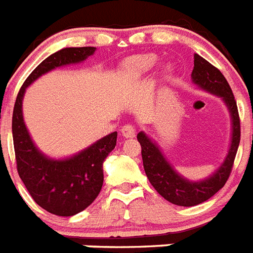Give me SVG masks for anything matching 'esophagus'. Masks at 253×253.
<instances>
[{
    "mask_svg": "<svg viewBox=\"0 0 253 253\" xmlns=\"http://www.w3.org/2000/svg\"><path fill=\"white\" fill-rule=\"evenodd\" d=\"M121 133L124 137L132 138V137H135L136 129H135V127L132 126V125H125V126L121 128Z\"/></svg>",
    "mask_w": 253,
    "mask_h": 253,
    "instance_id": "obj_1",
    "label": "esophagus"
}]
</instances>
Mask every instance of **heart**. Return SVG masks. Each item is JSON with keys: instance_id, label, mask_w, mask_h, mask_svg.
Listing matches in <instances>:
<instances>
[{"instance_id": "obj_1", "label": "heart", "mask_w": 253, "mask_h": 253, "mask_svg": "<svg viewBox=\"0 0 253 253\" xmlns=\"http://www.w3.org/2000/svg\"><path fill=\"white\" fill-rule=\"evenodd\" d=\"M156 63H158V58L151 54L137 56L127 63L125 67V74L128 78H136V77H140L145 73L150 72L156 65ZM164 70H169V68L165 67Z\"/></svg>"}]
</instances>
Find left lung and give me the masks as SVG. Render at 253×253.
Here are the masks:
<instances>
[{
    "mask_svg": "<svg viewBox=\"0 0 253 253\" xmlns=\"http://www.w3.org/2000/svg\"><path fill=\"white\" fill-rule=\"evenodd\" d=\"M192 82L200 90L213 94L223 101L231 117V138L229 147L217 169L200 180H190L183 176L165 158L161 147L154 138L141 131L137 140L141 145L143 169L155 190L170 203L181 207H193L203 203L222 189L231 174L234 158L240 145L241 129L237 103L234 101L228 82L215 67L194 54V68Z\"/></svg>",
    "mask_w": 253,
    "mask_h": 253,
    "instance_id": "obj_1",
    "label": "left lung"
}]
</instances>
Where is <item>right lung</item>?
I'll list each match as a JSON object with an SVG mask.
<instances>
[{
	"instance_id": "right-lung-1",
	"label": "right lung",
	"mask_w": 253,
	"mask_h": 253,
	"mask_svg": "<svg viewBox=\"0 0 253 253\" xmlns=\"http://www.w3.org/2000/svg\"><path fill=\"white\" fill-rule=\"evenodd\" d=\"M97 47H64L42 61L22 84L12 115L16 163L27 192L39 206L60 217H72L89 207L103 185V161L115 149L117 132L99 138L67 158H51L36 146L22 112L25 92L40 77L67 65L81 64Z\"/></svg>"
}]
</instances>
